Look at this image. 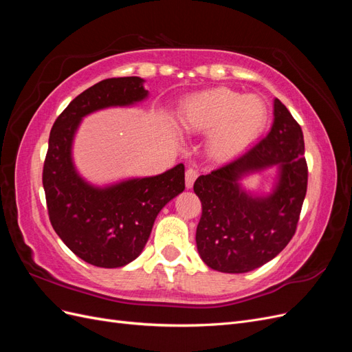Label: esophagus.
<instances>
[{
	"instance_id": "obj_1",
	"label": "esophagus",
	"mask_w": 352,
	"mask_h": 352,
	"mask_svg": "<svg viewBox=\"0 0 352 352\" xmlns=\"http://www.w3.org/2000/svg\"><path fill=\"white\" fill-rule=\"evenodd\" d=\"M197 177H198L197 170H194V168H188L186 170V173H185V185H186L188 189H190V188L194 186V182H195Z\"/></svg>"
}]
</instances>
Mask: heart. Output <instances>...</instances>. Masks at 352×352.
Segmentation results:
<instances>
[{"instance_id": "obj_1", "label": "heart", "mask_w": 352, "mask_h": 352, "mask_svg": "<svg viewBox=\"0 0 352 352\" xmlns=\"http://www.w3.org/2000/svg\"><path fill=\"white\" fill-rule=\"evenodd\" d=\"M177 120L188 133L207 135V155L226 163L261 136L269 123V109L257 95L214 88L188 97L180 105Z\"/></svg>"}]
</instances>
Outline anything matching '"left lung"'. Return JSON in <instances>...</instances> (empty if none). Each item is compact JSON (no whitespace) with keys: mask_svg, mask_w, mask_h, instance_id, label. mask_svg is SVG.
<instances>
[{"mask_svg":"<svg viewBox=\"0 0 352 352\" xmlns=\"http://www.w3.org/2000/svg\"><path fill=\"white\" fill-rule=\"evenodd\" d=\"M272 168L267 195L244 188L245 178ZM307 176L301 126L274 98L273 124L264 140L195 180L202 204L195 236L201 260L223 273H247L273 260L294 236Z\"/></svg>","mask_w":352,"mask_h":352,"instance_id":"left-lung-1","label":"left lung"}]
</instances>
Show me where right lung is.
<instances>
[{
    "mask_svg": "<svg viewBox=\"0 0 352 352\" xmlns=\"http://www.w3.org/2000/svg\"><path fill=\"white\" fill-rule=\"evenodd\" d=\"M138 76L105 79L83 91L52 126L42 173L51 225L79 258L116 269L141 255L158 212L185 189V167L97 185L74 164L73 144L85 117L105 109L133 107L150 97Z\"/></svg>",
    "mask_w": 352,
    "mask_h": 352,
    "instance_id": "obj_1",
    "label": "right lung"
}]
</instances>
